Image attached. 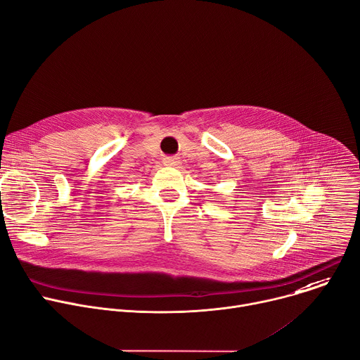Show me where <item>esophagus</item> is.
<instances>
[{"label": "esophagus", "instance_id": "esophagus-1", "mask_svg": "<svg viewBox=\"0 0 360 360\" xmlns=\"http://www.w3.org/2000/svg\"><path fill=\"white\" fill-rule=\"evenodd\" d=\"M163 163H165L167 167H178L181 162H179L178 158H165V160H163Z\"/></svg>", "mask_w": 360, "mask_h": 360}]
</instances>
